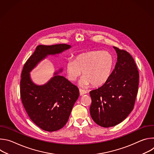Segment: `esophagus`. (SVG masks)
Masks as SVG:
<instances>
[{"label": "esophagus", "mask_w": 154, "mask_h": 154, "mask_svg": "<svg viewBox=\"0 0 154 154\" xmlns=\"http://www.w3.org/2000/svg\"><path fill=\"white\" fill-rule=\"evenodd\" d=\"M79 92H80V96H83L85 94L87 93V91H85V90H82V89H79Z\"/></svg>", "instance_id": "34e87169"}]
</instances>
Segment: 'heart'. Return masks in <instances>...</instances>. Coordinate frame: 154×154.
I'll list each match as a JSON object with an SVG mask.
<instances>
[{
    "label": "heart",
    "instance_id": "1",
    "mask_svg": "<svg viewBox=\"0 0 154 154\" xmlns=\"http://www.w3.org/2000/svg\"><path fill=\"white\" fill-rule=\"evenodd\" d=\"M114 58L107 51H91L80 54L75 60L69 59L66 65L68 78L76 80L82 74L79 82L82 86L91 83L94 86L104 84L110 76L113 66Z\"/></svg>",
    "mask_w": 154,
    "mask_h": 154
}]
</instances>
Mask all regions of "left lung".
Segmentation results:
<instances>
[{"label":"left lung","instance_id":"8db88e82","mask_svg":"<svg viewBox=\"0 0 154 154\" xmlns=\"http://www.w3.org/2000/svg\"><path fill=\"white\" fill-rule=\"evenodd\" d=\"M113 48L118 56L115 69L102 86L90 92L91 116L97 124L106 128L121 123L132 111L139 84L133 57L125 51Z\"/></svg>","mask_w":154,"mask_h":154}]
</instances>
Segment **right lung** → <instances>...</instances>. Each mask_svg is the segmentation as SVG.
I'll use <instances>...</instances> for the list:
<instances>
[{"mask_svg":"<svg viewBox=\"0 0 154 154\" xmlns=\"http://www.w3.org/2000/svg\"><path fill=\"white\" fill-rule=\"evenodd\" d=\"M71 48L70 45H39L25 63L21 74L20 97L30 119L39 128L54 131L68 121L73 106L79 96L78 88L63 76L60 69L44 85L35 83L30 72L49 55H59Z\"/></svg>","mask_w":154,"mask_h":154,"instance_id":"add662e5","label":"right lung"}]
</instances>
